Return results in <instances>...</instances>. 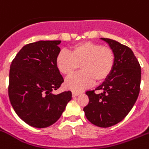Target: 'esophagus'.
I'll return each instance as SVG.
<instances>
[{
	"label": "esophagus",
	"instance_id": "34e87169",
	"mask_svg": "<svg viewBox=\"0 0 149 149\" xmlns=\"http://www.w3.org/2000/svg\"><path fill=\"white\" fill-rule=\"evenodd\" d=\"M77 95H79V93H78V92L72 91V97H76V96Z\"/></svg>",
	"mask_w": 149,
	"mask_h": 149
}]
</instances>
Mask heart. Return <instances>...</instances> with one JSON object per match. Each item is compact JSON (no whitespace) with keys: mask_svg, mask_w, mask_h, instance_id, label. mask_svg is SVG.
I'll use <instances>...</instances> for the list:
<instances>
[{"mask_svg":"<svg viewBox=\"0 0 149 149\" xmlns=\"http://www.w3.org/2000/svg\"><path fill=\"white\" fill-rule=\"evenodd\" d=\"M58 69L69 77L79 67L82 72L68 78V89L80 91L96 84L103 83L110 77L115 64V54L110 47L93 42H84L72 46L71 54L61 51L55 59Z\"/></svg>","mask_w":149,"mask_h":149,"instance_id":"obj_1","label":"heart"}]
</instances>
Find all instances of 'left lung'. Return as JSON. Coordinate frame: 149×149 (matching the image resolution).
Masks as SVG:
<instances>
[{
	"label": "left lung",
	"mask_w": 149,
	"mask_h": 149,
	"mask_svg": "<svg viewBox=\"0 0 149 149\" xmlns=\"http://www.w3.org/2000/svg\"><path fill=\"white\" fill-rule=\"evenodd\" d=\"M115 54L111 74L95 90L88 91L89 103L84 107L86 117L99 127H110L123 120L138 98L141 83V66L130 48L113 39L101 38Z\"/></svg>",
	"instance_id": "left-lung-1"
}]
</instances>
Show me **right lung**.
Returning a JSON list of instances; mask_svg holds the SVG:
<instances>
[{"instance_id": "add662e5", "label": "right lung", "mask_w": 149, "mask_h": 149, "mask_svg": "<svg viewBox=\"0 0 149 149\" xmlns=\"http://www.w3.org/2000/svg\"><path fill=\"white\" fill-rule=\"evenodd\" d=\"M60 40L38 41L24 45L11 62L8 95L22 120L36 128L51 126L61 116L72 100L70 91L52 93L64 79L55 59Z\"/></svg>"}]
</instances>
